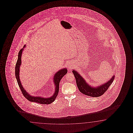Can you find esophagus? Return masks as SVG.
<instances>
[{"mask_svg": "<svg viewBox=\"0 0 133 133\" xmlns=\"http://www.w3.org/2000/svg\"><path fill=\"white\" fill-rule=\"evenodd\" d=\"M72 65L71 64V63H69L67 65V68L69 69H71L72 68Z\"/></svg>", "mask_w": 133, "mask_h": 133, "instance_id": "34e87169", "label": "esophagus"}]
</instances>
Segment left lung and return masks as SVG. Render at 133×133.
Listing matches in <instances>:
<instances>
[{
  "mask_svg": "<svg viewBox=\"0 0 133 133\" xmlns=\"http://www.w3.org/2000/svg\"><path fill=\"white\" fill-rule=\"evenodd\" d=\"M72 73L75 77L77 86L79 91L85 95L92 97H100L103 95L109 88V86L112 84L115 77L114 76L110 80L106 83L101 85L97 87H94L88 84L84 79L76 71L74 70Z\"/></svg>",
  "mask_w": 133,
  "mask_h": 133,
  "instance_id": "1",
  "label": "left lung"
}]
</instances>
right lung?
<instances>
[{
	"label": "right lung",
	"mask_w": 133,
	"mask_h": 133,
	"mask_svg": "<svg viewBox=\"0 0 133 133\" xmlns=\"http://www.w3.org/2000/svg\"><path fill=\"white\" fill-rule=\"evenodd\" d=\"M25 47V46H24V47ZM23 50V49H21L18 52V59H17V61L16 62V67H15L16 77L18 86L21 91V92L23 95L24 97L26 98H27V99H28V101H30L31 102H35L38 103L42 104H51V103H52V102H54L55 101L57 95H58V91H59V82L61 81V78L67 74V69H62L61 70L58 71L57 72H56V74L55 75L54 77V82L55 86V92L52 96L50 97H48V98H43V97H41L32 96L30 95L25 90H24V88L23 87L21 83L20 79H19V69H20V66L21 65V55H22Z\"/></svg>",
	"instance_id": "add662e5"
}]
</instances>
